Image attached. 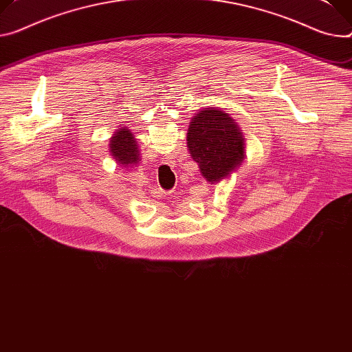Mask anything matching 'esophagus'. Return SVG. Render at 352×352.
Wrapping results in <instances>:
<instances>
[{"label":"esophagus","instance_id":"esophagus-1","mask_svg":"<svg viewBox=\"0 0 352 352\" xmlns=\"http://www.w3.org/2000/svg\"><path fill=\"white\" fill-rule=\"evenodd\" d=\"M164 190L162 188H155V198H162Z\"/></svg>","mask_w":352,"mask_h":352}]
</instances>
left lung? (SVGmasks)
<instances>
[{"label":"left lung","instance_id":"left-lung-1","mask_svg":"<svg viewBox=\"0 0 352 352\" xmlns=\"http://www.w3.org/2000/svg\"><path fill=\"white\" fill-rule=\"evenodd\" d=\"M186 146L202 177L210 184L230 178L245 155V140L239 124L217 108H204L195 113L188 127Z\"/></svg>","mask_w":352,"mask_h":352}]
</instances>
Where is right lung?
Segmentation results:
<instances>
[{
    "label": "right lung",
    "mask_w": 352,
    "mask_h": 352,
    "mask_svg": "<svg viewBox=\"0 0 352 352\" xmlns=\"http://www.w3.org/2000/svg\"><path fill=\"white\" fill-rule=\"evenodd\" d=\"M109 153L122 167H133L140 162L139 146L133 133L126 126H119V131L109 140Z\"/></svg>",
    "instance_id": "obj_1"
}]
</instances>
